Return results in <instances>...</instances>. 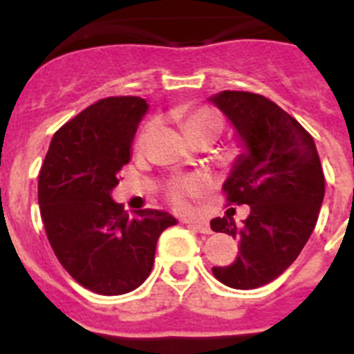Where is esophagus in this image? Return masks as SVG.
<instances>
[{
	"label": "esophagus",
	"mask_w": 354,
	"mask_h": 354,
	"mask_svg": "<svg viewBox=\"0 0 354 354\" xmlns=\"http://www.w3.org/2000/svg\"><path fill=\"white\" fill-rule=\"evenodd\" d=\"M186 223L192 228H195L196 232L200 234H211V227L207 221H195V220H186Z\"/></svg>",
	"instance_id": "obj_1"
}]
</instances>
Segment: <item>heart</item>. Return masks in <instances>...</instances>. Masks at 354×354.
Returning <instances> with one entry per match:
<instances>
[{
    "label": "heart",
    "mask_w": 354,
    "mask_h": 354,
    "mask_svg": "<svg viewBox=\"0 0 354 354\" xmlns=\"http://www.w3.org/2000/svg\"><path fill=\"white\" fill-rule=\"evenodd\" d=\"M183 127L189 140L196 136H218L223 129V118L220 117L218 111L211 108H198L193 111H184L183 113ZM150 126L140 133L136 140V149H143L149 136ZM209 179L202 174L186 175V177H177L170 184V196L177 205H184L189 196H198L207 189Z\"/></svg>",
    "instance_id": "1"
}]
</instances>
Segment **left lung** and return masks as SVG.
<instances>
[{
  "mask_svg": "<svg viewBox=\"0 0 354 354\" xmlns=\"http://www.w3.org/2000/svg\"><path fill=\"white\" fill-rule=\"evenodd\" d=\"M209 101L243 147L223 192L230 204L250 205L241 227L232 218L211 221L214 232L239 239L236 261L212 273L232 289H257L280 277L310 237L324 198L323 168L314 138L264 95L223 90Z\"/></svg>",
  "mask_w": 354,
  "mask_h": 354,
  "instance_id": "obj_1",
  "label": "left lung"
}]
</instances>
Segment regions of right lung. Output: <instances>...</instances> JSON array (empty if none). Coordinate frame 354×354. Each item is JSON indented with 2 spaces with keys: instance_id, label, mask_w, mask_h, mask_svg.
Here are the masks:
<instances>
[{
  "instance_id": "1",
  "label": "right lung",
  "mask_w": 354,
  "mask_h": 354,
  "mask_svg": "<svg viewBox=\"0 0 354 354\" xmlns=\"http://www.w3.org/2000/svg\"><path fill=\"white\" fill-rule=\"evenodd\" d=\"M142 97H106L56 131L39 174V205L51 248L84 289L118 296L142 286L158 239L177 223L158 209L131 218L111 198L117 174L131 161Z\"/></svg>"
}]
</instances>
